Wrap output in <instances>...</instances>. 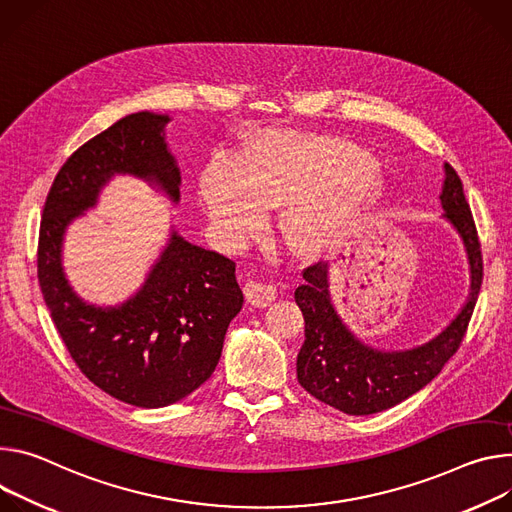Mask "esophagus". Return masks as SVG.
<instances>
[{
	"label": "esophagus",
	"instance_id": "obj_1",
	"mask_svg": "<svg viewBox=\"0 0 512 512\" xmlns=\"http://www.w3.org/2000/svg\"><path fill=\"white\" fill-rule=\"evenodd\" d=\"M244 295H246V301L252 307L264 309V307H268L276 299V289L272 285H266V282L250 280L248 285L244 287Z\"/></svg>",
	"mask_w": 512,
	"mask_h": 512
}]
</instances>
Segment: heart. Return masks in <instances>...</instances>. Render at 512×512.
<instances>
[{
	"mask_svg": "<svg viewBox=\"0 0 512 512\" xmlns=\"http://www.w3.org/2000/svg\"><path fill=\"white\" fill-rule=\"evenodd\" d=\"M368 154L344 140L268 130L236 160L213 158L199 177V195L217 238L240 246L280 207L278 230L299 256L335 246L380 193ZM363 168L360 169L359 166Z\"/></svg>",
	"mask_w": 512,
	"mask_h": 512,
	"instance_id": "b5f03b06",
	"label": "heart"
}]
</instances>
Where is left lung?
I'll use <instances>...</instances> for the list:
<instances>
[{"label":"left lung","mask_w":512,"mask_h":512,"mask_svg":"<svg viewBox=\"0 0 512 512\" xmlns=\"http://www.w3.org/2000/svg\"><path fill=\"white\" fill-rule=\"evenodd\" d=\"M443 219L460 236L470 270V291L462 309L425 344L374 348L348 327L329 291V264L303 272L295 301L305 317V344L297 356L299 384L321 403L346 415H374L407 401L427 386L458 352L482 287V254L464 185L456 170L443 164Z\"/></svg>","instance_id":"1"}]
</instances>
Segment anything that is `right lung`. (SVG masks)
<instances>
[{
  "instance_id": "add662e5",
  "label": "right lung",
  "mask_w": 512,
  "mask_h": 512,
  "mask_svg": "<svg viewBox=\"0 0 512 512\" xmlns=\"http://www.w3.org/2000/svg\"><path fill=\"white\" fill-rule=\"evenodd\" d=\"M168 122V113H130L83 144L50 187L38 240L40 291L71 358L103 392L142 409L179 403L213 374L225 331L244 305L236 264L191 244L173 223L142 285L116 305H97L73 289L63 256L69 227L97 207L116 177L181 201Z\"/></svg>"
}]
</instances>
